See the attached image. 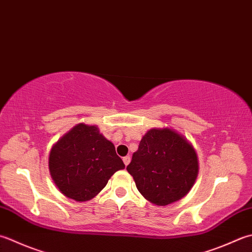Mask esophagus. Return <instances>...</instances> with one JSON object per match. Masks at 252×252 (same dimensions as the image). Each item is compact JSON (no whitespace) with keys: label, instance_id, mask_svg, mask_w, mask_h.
<instances>
[{"label":"esophagus","instance_id":"obj_1","mask_svg":"<svg viewBox=\"0 0 252 252\" xmlns=\"http://www.w3.org/2000/svg\"><path fill=\"white\" fill-rule=\"evenodd\" d=\"M122 160H123V162H125V165L127 166V165H129L131 158H130V156H126V157H123Z\"/></svg>","mask_w":252,"mask_h":252}]
</instances>
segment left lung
<instances>
[{
  "label": "left lung",
  "mask_w": 252,
  "mask_h": 252,
  "mask_svg": "<svg viewBox=\"0 0 252 252\" xmlns=\"http://www.w3.org/2000/svg\"><path fill=\"white\" fill-rule=\"evenodd\" d=\"M198 169L193 147L170 129L147 132L126 166L141 194L156 205L184 198L193 186Z\"/></svg>",
  "instance_id": "1"
}]
</instances>
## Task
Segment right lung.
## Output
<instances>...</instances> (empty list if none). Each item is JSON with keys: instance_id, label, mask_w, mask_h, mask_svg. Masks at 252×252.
Segmentation results:
<instances>
[{"instance_id": "add662e5", "label": "right lung", "mask_w": 252, "mask_h": 252, "mask_svg": "<svg viewBox=\"0 0 252 252\" xmlns=\"http://www.w3.org/2000/svg\"><path fill=\"white\" fill-rule=\"evenodd\" d=\"M115 145L95 126L80 123L54 144L49 168L58 188L67 198L88 201L105 188L116 171L125 168Z\"/></svg>"}]
</instances>
